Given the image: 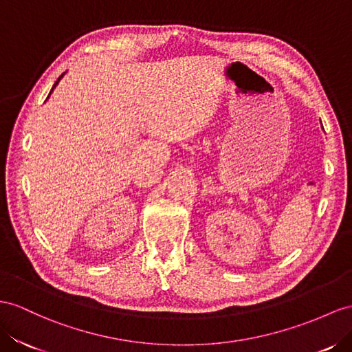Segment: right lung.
I'll list each match as a JSON object with an SVG mask.
<instances>
[{
	"mask_svg": "<svg viewBox=\"0 0 352 352\" xmlns=\"http://www.w3.org/2000/svg\"><path fill=\"white\" fill-rule=\"evenodd\" d=\"M64 74H65V73H64ZM64 74H62V76H59V78H58V80H56V83H55V85H53V87H52V90H50V94H49V96H50V95H52V92H53V89H55V87H56V85H58V83H59V80H60V78H62V77H64ZM49 96H47V98H49Z\"/></svg>",
	"mask_w": 352,
	"mask_h": 352,
	"instance_id": "add662e5",
	"label": "right lung"
}]
</instances>
